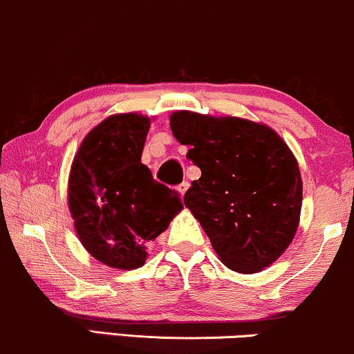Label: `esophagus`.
Wrapping results in <instances>:
<instances>
[{"label": "esophagus", "mask_w": 354, "mask_h": 354, "mask_svg": "<svg viewBox=\"0 0 354 354\" xmlns=\"http://www.w3.org/2000/svg\"><path fill=\"white\" fill-rule=\"evenodd\" d=\"M188 188H189L188 181L181 183V185L178 186V194H180V198H183V196H185V193H186V191H188Z\"/></svg>", "instance_id": "obj_1"}]
</instances>
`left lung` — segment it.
Instances as JSON below:
<instances>
[{
    "label": "left lung",
    "instance_id": "8db88e82",
    "mask_svg": "<svg viewBox=\"0 0 354 354\" xmlns=\"http://www.w3.org/2000/svg\"><path fill=\"white\" fill-rule=\"evenodd\" d=\"M169 127L201 169L183 201L219 261L241 274L272 266L300 223L304 183L288 145L270 127L229 115L178 110Z\"/></svg>",
    "mask_w": 354,
    "mask_h": 354
}]
</instances>
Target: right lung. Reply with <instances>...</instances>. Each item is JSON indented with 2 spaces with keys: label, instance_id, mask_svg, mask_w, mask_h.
Masks as SVG:
<instances>
[{
  "label": "right lung",
  "instance_id": "1",
  "mask_svg": "<svg viewBox=\"0 0 354 354\" xmlns=\"http://www.w3.org/2000/svg\"><path fill=\"white\" fill-rule=\"evenodd\" d=\"M150 117L115 113L85 135L69 173L74 229L93 259L120 270L142 267L148 244L183 209L176 193L142 163Z\"/></svg>",
  "mask_w": 354,
  "mask_h": 354
}]
</instances>
